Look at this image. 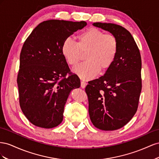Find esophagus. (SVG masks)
<instances>
[{
	"instance_id": "esophagus-1",
	"label": "esophagus",
	"mask_w": 159,
	"mask_h": 159,
	"mask_svg": "<svg viewBox=\"0 0 159 159\" xmlns=\"http://www.w3.org/2000/svg\"><path fill=\"white\" fill-rule=\"evenodd\" d=\"M86 85H87V83H85L84 81H83V80L81 81V83H80V86H81V87L84 89V88L86 87Z\"/></svg>"
}]
</instances>
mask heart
Instances as JSON below:
<instances>
[{"label": "heart", "mask_w": 159, "mask_h": 159, "mask_svg": "<svg viewBox=\"0 0 159 159\" xmlns=\"http://www.w3.org/2000/svg\"><path fill=\"white\" fill-rule=\"evenodd\" d=\"M119 50V42L114 34L107 33L95 27L80 32L75 37L62 43L61 52L68 64L75 66L86 53L85 62L74 69L75 73L84 80L91 79L99 70L105 71L114 62Z\"/></svg>", "instance_id": "b5f03b06"}]
</instances>
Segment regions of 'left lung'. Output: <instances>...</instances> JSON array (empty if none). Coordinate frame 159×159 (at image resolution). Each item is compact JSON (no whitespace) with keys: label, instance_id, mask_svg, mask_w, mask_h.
Instances as JSON below:
<instances>
[{"label":"left lung","instance_id":"1","mask_svg":"<svg viewBox=\"0 0 159 159\" xmlns=\"http://www.w3.org/2000/svg\"><path fill=\"white\" fill-rule=\"evenodd\" d=\"M93 25L114 34L119 50L104 76L90 81L85 88L90 119L99 129L117 130L127 124L137 111L142 89L141 57L133 36L124 27L102 22Z\"/></svg>","mask_w":159,"mask_h":159}]
</instances>
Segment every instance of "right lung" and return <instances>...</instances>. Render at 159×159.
I'll use <instances>...</instances> for the list:
<instances>
[{"instance_id": "obj_1", "label": "right lung", "mask_w": 159, "mask_h": 159, "mask_svg": "<svg viewBox=\"0 0 159 159\" xmlns=\"http://www.w3.org/2000/svg\"><path fill=\"white\" fill-rule=\"evenodd\" d=\"M84 21L49 20L40 23L26 39L17 76L19 103L32 124L51 129L61 123L71 90L79 88V76L70 72L61 52L62 43Z\"/></svg>"}]
</instances>
